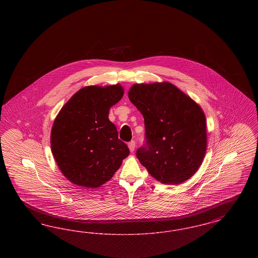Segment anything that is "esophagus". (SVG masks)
<instances>
[{
  "label": "esophagus",
  "instance_id": "esophagus-1",
  "mask_svg": "<svg viewBox=\"0 0 258 258\" xmlns=\"http://www.w3.org/2000/svg\"><path fill=\"white\" fill-rule=\"evenodd\" d=\"M127 146L130 148V151L133 153L134 151H135V141H131L128 144H127Z\"/></svg>",
  "mask_w": 258,
  "mask_h": 258
}]
</instances>
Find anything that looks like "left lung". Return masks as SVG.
<instances>
[{"label": "left lung", "mask_w": 258, "mask_h": 258, "mask_svg": "<svg viewBox=\"0 0 258 258\" xmlns=\"http://www.w3.org/2000/svg\"><path fill=\"white\" fill-rule=\"evenodd\" d=\"M128 98L141 112L146 144L136 157L161 184H179L200 167L207 150L205 114L169 82L134 84Z\"/></svg>", "instance_id": "8db88e82"}]
</instances>
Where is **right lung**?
Wrapping results in <instances>:
<instances>
[{
    "label": "right lung",
    "mask_w": 258,
    "mask_h": 258,
    "mask_svg": "<svg viewBox=\"0 0 258 258\" xmlns=\"http://www.w3.org/2000/svg\"><path fill=\"white\" fill-rule=\"evenodd\" d=\"M123 96L120 84L87 86L61 107L51 130V151L62 175L73 184L96 188L109 181L130 150L108 118Z\"/></svg>",
    "instance_id": "obj_1"
}]
</instances>
